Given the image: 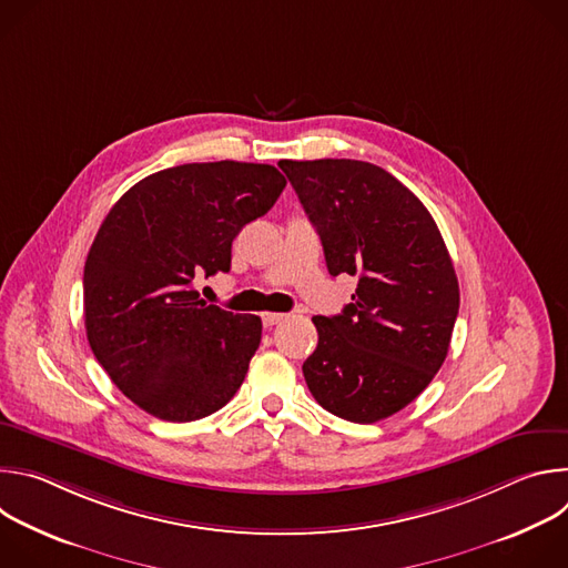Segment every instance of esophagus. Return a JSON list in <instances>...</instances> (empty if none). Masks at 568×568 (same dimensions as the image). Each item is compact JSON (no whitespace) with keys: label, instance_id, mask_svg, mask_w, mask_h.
Returning <instances> with one entry per match:
<instances>
[{"label":"esophagus","instance_id":"obj_1","mask_svg":"<svg viewBox=\"0 0 568 568\" xmlns=\"http://www.w3.org/2000/svg\"><path fill=\"white\" fill-rule=\"evenodd\" d=\"M283 318H285V314H281V312H265L263 314V326L272 328V326H276V323H281Z\"/></svg>","mask_w":568,"mask_h":568}]
</instances>
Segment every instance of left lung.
Wrapping results in <instances>:
<instances>
[{
	"instance_id": "obj_1",
	"label": "left lung",
	"mask_w": 568,
	"mask_h": 568,
	"mask_svg": "<svg viewBox=\"0 0 568 568\" xmlns=\"http://www.w3.org/2000/svg\"><path fill=\"white\" fill-rule=\"evenodd\" d=\"M314 224L333 276H357L353 303L312 316L318 344L303 375L323 409L359 425L414 402L443 366L458 281L425 204L357 159L278 161Z\"/></svg>"
}]
</instances>
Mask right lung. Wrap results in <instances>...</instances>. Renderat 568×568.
<instances>
[{"label":"right lung","mask_w":568,"mask_h":568,"mask_svg":"<svg viewBox=\"0 0 568 568\" xmlns=\"http://www.w3.org/2000/svg\"><path fill=\"white\" fill-rule=\"evenodd\" d=\"M283 189L274 166L226 159L148 175L110 209L85 261V328L139 409L191 423L240 388L263 321L209 305L193 283L229 272L233 237Z\"/></svg>","instance_id":"right-lung-1"}]
</instances>
